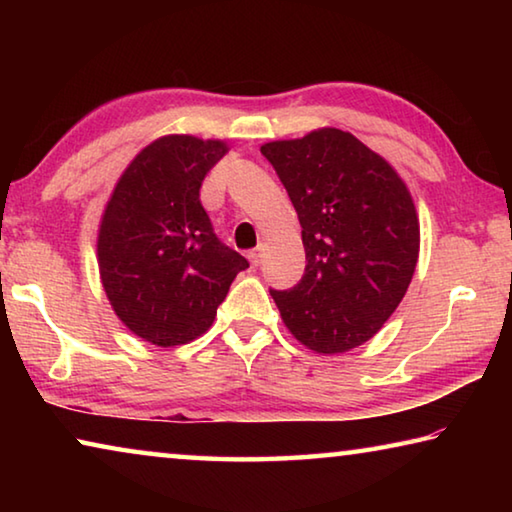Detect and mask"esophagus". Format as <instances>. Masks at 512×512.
<instances>
[{"mask_svg":"<svg viewBox=\"0 0 512 512\" xmlns=\"http://www.w3.org/2000/svg\"><path fill=\"white\" fill-rule=\"evenodd\" d=\"M262 244H259L257 248H253V250H250V253H248V259H250V264H253V266H259V262H262Z\"/></svg>","mask_w":512,"mask_h":512,"instance_id":"1","label":"esophagus"}]
</instances>
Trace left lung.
I'll return each instance as SVG.
<instances>
[{"label": "left lung", "mask_w": 512, "mask_h": 512, "mask_svg": "<svg viewBox=\"0 0 512 512\" xmlns=\"http://www.w3.org/2000/svg\"><path fill=\"white\" fill-rule=\"evenodd\" d=\"M302 225L307 266L271 289L284 325L323 354L375 336L400 305L418 262L411 194L381 155L339 128L262 146Z\"/></svg>", "instance_id": "obj_1"}]
</instances>
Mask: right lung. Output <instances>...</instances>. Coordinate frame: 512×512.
<instances>
[{
	"label": "right lung",
	"mask_w": 512,
	"mask_h": 512,
	"mask_svg": "<svg viewBox=\"0 0 512 512\" xmlns=\"http://www.w3.org/2000/svg\"><path fill=\"white\" fill-rule=\"evenodd\" d=\"M225 151L192 135L160 137L128 164L103 214V289L121 323L153 345L201 336L248 268L216 237L201 203L205 173Z\"/></svg>",
	"instance_id": "add662e5"
}]
</instances>
